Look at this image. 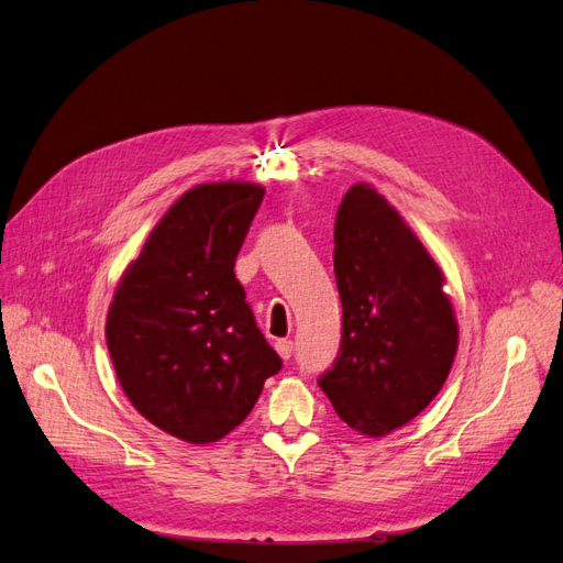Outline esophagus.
<instances>
[{"mask_svg": "<svg viewBox=\"0 0 563 563\" xmlns=\"http://www.w3.org/2000/svg\"><path fill=\"white\" fill-rule=\"evenodd\" d=\"M275 350H277V354L282 356V360H288V356H291V352H294V343H291V340H279V343L275 345Z\"/></svg>", "mask_w": 563, "mask_h": 563, "instance_id": "esophagus-1", "label": "esophagus"}]
</instances>
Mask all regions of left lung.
I'll use <instances>...</instances> for the list:
<instances>
[{
    "label": "left lung",
    "mask_w": 563,
    "mask_h": 563,
    "mask_svg": "<svg viewBox=\"0 0 563 563\" xmlns=\"http://www.w3.org/2000/svg\"><path fill=\"white\" fill-rule=\"evenodd\" d=\"M333 242L343 340L319 387L352 430L385 437L444 387L457 352L455 310L444 269L373 185L350 187Z\"/></svg>",
    "instance_id": "left-lung-1"
}]
</instances>
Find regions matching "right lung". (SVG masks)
Instances as JSON below:
<instances>
[{
    "mask_svg": "<svg viewBox=\"0 0 563 563\" xmlns=\"http://www.w3.org/2000/svg\"><path fill=\"white\" fill-rule=\"evenodd\" d=\"M265 187L201 183L152 228L114 288L110 360L145 420L187 444H211L244 422L282 368L234 277Z\"/></svg>",
    "mask_w": 563,
    "mask_h": 563,
    "instance_id": "right-lung-1",
    "label": "right lung"
}]
</instances>
